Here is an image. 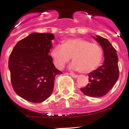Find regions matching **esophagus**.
Here are the masks:
<instances>
[{
  "label": "esophagus",
  "mask_w": 129,
  "mask_h": 129,
  "mask_svg": "<svg viewBox=\"0 0 129 129\" xmlns=\"http://www.w3.org/2000/svg\"><path fill=\"white\" fill-rule=\"evenodd\" d=\"M69 75H70L71 76H72V77L75 78H77L78 76L77 75H75V74H74V73H69Z\"/></svg>",
  "instance_id": "esophagus-1"
}]
</instances>
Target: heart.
<instances>
[{
	"instance_id": "obj_1",
	"label": "heart",
	"mask_w": 129,
	"mask_h": 129,
	"mask_svg": "<svg viewBox=\"0 0 129 129\" xmlns=\"http://www.w3.org/2000/svg\"><path fill=\"white\" fill-rule=\"evenodd\" d=\"M104 52L100 45L80 38L65 40L62 46H56L51 51L53 63L58 69H63L73 59L71 67L82 73L92 72L100 66Z\"/></svg>"
}]
</instances>
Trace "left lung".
<instances>
[{"instance_id":"1","label":"left lung","mask_w":129,"mask_h":129,"mask_svg":"<svg viewBox=\"0 0 129 129\" xmlns=\"http://www.w3.org/2000/svg\"><path fill=\"white\" fill-rule=\"evenodd\" d=\"M93 39L102 46L105 61L102 66L88 74L89 83L80 90L84 94L96 98L107 94L113 87L119 78V67L116 51L109 41L98 35Z\"/></svg>"}]
</instances>
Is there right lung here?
<instances>
[{"mask_svg": "<svg viewBox=\"0 0 129 129\" xmlns=\"http://www.w3.org/2000/svg\"><path fill=\"white\" fill-rule=\"evenodd\" d=\"M51 33H33L17 42L9 58L8 67L15 92L23 99L41 103L51 96L58 70L49 53Z\"/></svg>", "mask_w": 129, "mask_h": 129, "instance_id": "add662e5", "label": "right lung"}]
</instances>
